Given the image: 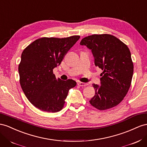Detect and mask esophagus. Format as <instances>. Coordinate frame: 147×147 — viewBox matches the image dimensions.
Here are the masks:
<instances>
[{"mask_svg":"<svg viewBox=\"0 0 147 147\" xmlns=\"http://www.w3.org/2000/svg\"><path fill=\"white\" fill-rule=\"evenodd\" d=\"M78 85L80 86H86V85H88V84L86 83H83V82H78Z\"/></svg>","mask_w":147,"mask_h":147,"instance_id":"obj_1","label":"esophagus"}]
</instances>
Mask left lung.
I'll list each match as a JSON object with an SVG mask.
<instances>
[{
    "label": "left lung",
    "mask_w": 147,
    "mask_h": 147,
    "mask_svg": "<svg viewBox=\"0 0 147 147\" xmlns=\"http://www.w3.org/2000/svg\"><path fill=\"white\" fill-rule=\"evenodd\" d=\"M80 45L92 51L95 65L103 70L101 85L93 84L95 94L90 104L99 110L117 106L127 93L133 76L134 65L128 47L108 34L88 36Z\"/></svg>",
    "instance_id": "left-lung-1"
}]
</instances>
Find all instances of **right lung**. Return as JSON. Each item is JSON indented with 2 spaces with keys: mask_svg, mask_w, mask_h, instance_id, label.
<instances>
[{
  "mask_svg": "<svg viewBox=\"0 0 147 147\" xmlns=\"http://www.w3.org/2000/svg\"><path fill=\"white\" fill-rule=\"evenodd\" d=\"M80 38H41L23 50L18 66L20 83L29 101L42 111L56 113L65 103L69 91L77 85L55 78L53 69Z\"/></svg>",
  "mask_w": 147,
  "mask_h": 147,
  "instance_id": "right-lung-1",
  "label": "right lung"
}]
</instances>
